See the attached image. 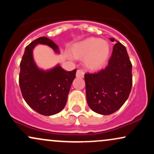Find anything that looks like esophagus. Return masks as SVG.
<instances>
[{
  "label": "esophagus",
  "mask_w": 154,
  "mask_h": 154,
  "mask_svg": "<svg viewBox=\"0 0 154 154\" xmlns=\"http://www.w3.org/2000/svg\"><path fill=\"white\" fill-rule=\"evenodd\" d=\"M84 75L85 72L82 69H78L77 71V73H76V77H79V78H82V77H84Z\"/></svg>",
  "instance_id": "obj_1"
}]
</instances>
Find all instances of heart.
Instances as JSON below:
<instances>
[{
	"mask_svg": "<svg viewBox=\"0 0 154 154\" xmlns=\"http://www.w3.org/2000/svg\"><path fill=\"white\" fill-rule=\"evenodd\" d=\"M71 51L74 57L83 58V63L88 69L98 70L106 62L110 53V45L105 40L88 38L74 44Z\"/></svg>",
	"mask_w": 154,
	"mask_h": 154,
	"instance_id": "1",
	"label": "heart"
}]
</instances>
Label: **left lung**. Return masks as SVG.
<instances>
[{
  "instance_id": "1",
  "label": "left lung",
  "mask_w": 154,
  "mask_h": 154,
  "mask_svg": "<svg viewBox=\"0 0 154 154\" xmlns=\"http://www.w3.org/2000/svg\"><path fill=\"white\" fill-rule=\"evenodd\" d=\"M116 41L109 64L95 74H85L86 98L90 108L102 115L113 114L125 103L132 85V63L125 48Z\"/></svg>"
}]
</instances>
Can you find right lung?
Instances as JSON below:
<instances>
[{
  "label": "right lung",
  "mask_w": 154,
  "mask_h": 154,
  "mask_svg": "<svg viewBox=\"0 0 154 154\" xmlns=\"http://www.w3.org/2000/svg\"><path fill=\"white\" fill-rule=\"evenodd\" d=\"M38 44L46 45L59 54L58 45L46 37L29 43L20 63L19 86L24 100L33 110L44 116L54 115L66 106L77 69L67 72L59 64L47 70L39 68L33 58V50Z\"/></svg>",
  "instance_id": "1"
}]
</instances>
